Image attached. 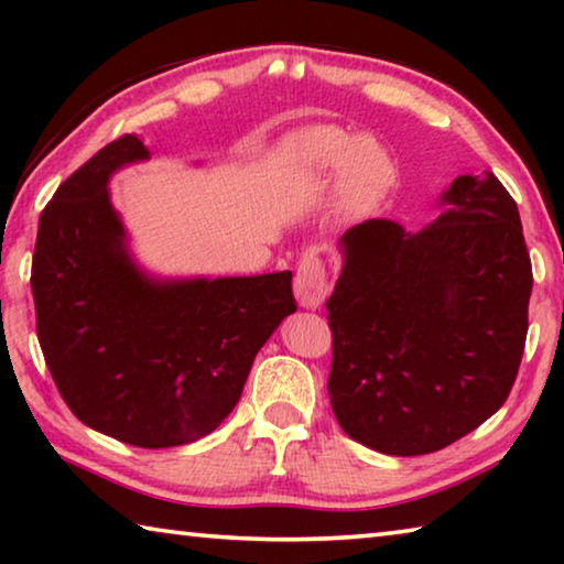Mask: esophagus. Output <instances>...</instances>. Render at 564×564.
Returning <instances> with one entry per match:
<instances>
[{
	"mask_svg": "<svg viewBox=\"0 0 564 564\" xmlns=\"http://www.w3.org/2000/svg\"><path fill=\"white\" fill-rule=\"evenodd\" d=\"M295 299L303 308H318L328 295V273L326 263H323L316 253L305 251L299 261V271L293 279Z\"/></svg>",
	"mask_w": 564,
	"mask_h": 564,
	"instance_id": "1",
	"label": "esophagus"
}]
</instances>
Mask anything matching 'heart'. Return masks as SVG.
<instances>
[{"label": "heart", "instance_id": "b5f03b06", "mask_svg": "<svg viewBox=\"0 0 564 564\" xmlns=\"http://www.w3.org/2000/svg\"><path fill=\"white\" fill-rule=\"evenodd\" d=\"M281 159L293 176L340 171L338 198L348 212L376 206L393 181V164L376 141L338 127H313L283 141Z\"/></svg>", "mask_w": 564, "mask_h": 564}]
</instances>
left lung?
<instances>
[{
  "instance_id": "left-lung-1",
  "label": "left lung",
  "mask_w": 564,
  "mask_h": 564,
  "mask_svg": "<svg viewBox=\"0 0 564 564\" xmlns=\"http://www.w3.org/2000/svg\"><path fill=\"white\" fill-rule=\"evenodd\" d=\"M445 212L408 234L370 218L340 238L326 303L328 395L352 441L425 455L508 400L528 338L532 265L518 204L498 176H457Z\"/></svg>"
}]
</instances>
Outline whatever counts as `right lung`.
Masks as SVG:
<instances>
[{"label": "right lung", "mask_w": 564, "mask_h": 564, "mask_svg": "<svg viewBox=\"0 0 564 564\" xmlns=\"http://www.w3.org/2000/svg\"><path fill=\"white\" fill-rule=\"evenodd\" d=\"M123 133L56 188L40 218L36 336L84 425L137 447L214 433L243 393L256 352L295 311L291 271L156 281L133 263L109 178L147 161Z\"/></svg>", "instance_id": "obj_1"}]
</instances>
